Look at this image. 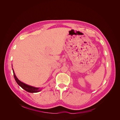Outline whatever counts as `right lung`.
Returning a JSON list of instances; mask_svg holds the SVG:
<instances>
[{
  "label": "right lung",
  "mask_w": 120,
  "mask_h": 120,
  "mask_svg": "<svg viewBox=\"0 0 120 120\" xmlns=\"http://www.w3.org/2000/svg\"><path fill=\"white\" fill-rule=\"evenodd\" d=\"M12 71H13V75H14V79H15V80L16 82L17 83V84L19 85L20 86H21L23 89L26 90V92H29V93H38V92H39V91H41V89H39V88H35V87H34V86L27 85L26 84H25V83L20 81L19 79H17L16 76L15 75V73H14V71H13V68H12Z\"/></svg>",
  "instance_id": "right-lung-1"
}]
</instances>
